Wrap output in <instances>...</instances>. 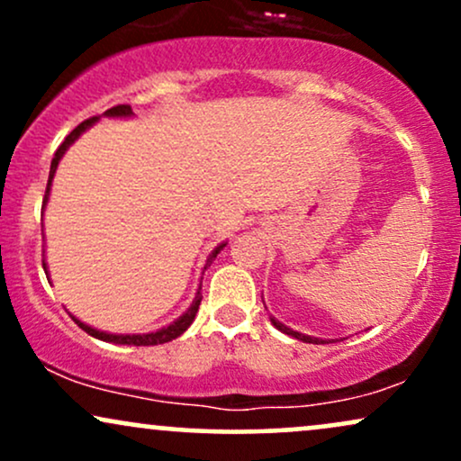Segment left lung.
Returning a JSON list of instances; mask_svg holds the SVG:
<instances>
[{
  "label": "left lung",
  "instance_id": "8db88e82",
  "mask_svg": "<svg viewBox=\"0 0 461 461\" xmlns=\"http://www.w3.org/2000/svg\"><path fill=\"white\" fill-rule=\"evenodd\" d=\"M271 321H273V325H275V327H277V330H279V331L288 333V336L297 338V340H303V342H314V345H319V342H322V340H319V338H310V336H303V333H299V331L290 330V327H285V325H282V322H279V321H275V319H271Z\"/></svg>",
  "mask_w": 461,
  "mask_h": 461
}]
</instances>
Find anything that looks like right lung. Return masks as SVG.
<instances>
[{"label": "right lung", "instance_id": "obj_1", "mask_svg": "<svg viewBox=\"0 0 461 461\" xmlns=\"http://www.w3.org/2000/svg\"><path fill=\"white\" fill-rule=\"evenodd\" d=\"M105 114H108V116H130V114H131V105H128V104L114 105V108L105 110ZM95 121H97V116H91V119L82 121V123H79L77 128L73 130L71 134H68L65 140H62V145L58 147V149H56V153H54V160H51V168H50V179H47V188H45V199H43V205H45L47 197H50V186H51V179H54L56 167H58V162H60L62 153L67 151V147L71 145V142L76 140L77 136L82 134L84 130H86V128H91V125L95 123ZM223 247H225V245L216 247L214 251L210 253L208 262H212L214 258H216V253H219L221 249H223ZM43 268H45V264H43ZM199 303H201V297H199V293H197V299L193 301V305H190V310H188L186 314H184V316H179V319H177L176 322H173V325L164 327V330H160V331H153V333H142V336H114V333H104V331H97V330H93V327L84 325V322H82V321H77L76 316H73V321H76V322H77V327H82V330L86 331L88 336H93V338H99V340H105V342H116V345H131V347H151V345H164V342H171V340H176L177 336H182V333L186 331L188 327H190V322L194 321V314H197V310H199Z\"/></svg>", "mask_w": 461, "mask_h": 461}]
</instances>
